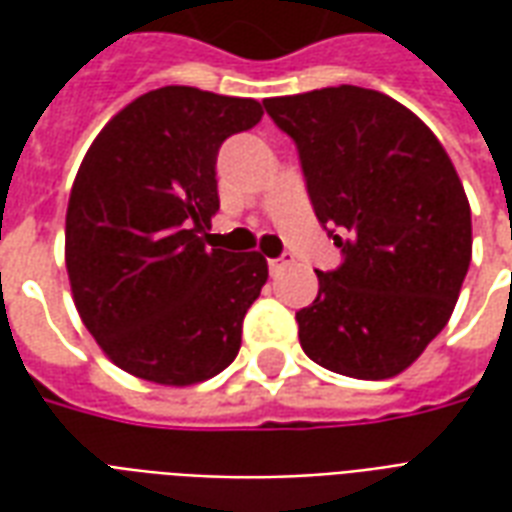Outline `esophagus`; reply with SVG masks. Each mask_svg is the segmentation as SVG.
Here are the masks:
<instances>
[{"instance_id": "34e87169", "label": "esophagus", "mask_w": 512, "mask_h": 512, "mask_svg": "<svg viewBox=\"0 0 512 512\" xmlns=\"http://www.w3.org/2000/svg\"><path fill=\"white\" fill-rule=\"evenodd\" d=\"M288 266H293V255L271 257V260H268V271H271V274H279L282 268H288Z\"/></svg>"}]
</instances>
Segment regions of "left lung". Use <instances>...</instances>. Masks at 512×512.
I'll return each instance as SVG.
<instances>
[{
  "label": "left lung",
  "mask_w": 512,
  "mask_h": 512,
  "mask_svg": "<svg viewBox=\"0 0 512 512\" xmlns=\"http://www.w3.org/2000/svg\"><path fill=\"white\" fill-rule=\"evenodd\" d=\"M299 147L318 222L343 263L296 312L304 354L332 373L392 378L447 326L472 260V211L436 134L376 90L266 98Z\"/></svg>",
  "instance_id": "1"
}]
</instances>
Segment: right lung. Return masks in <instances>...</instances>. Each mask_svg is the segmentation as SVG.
I'll return each instance as SVG.
<instances>
[{
	"mask_svg": "<svg viewBox=\"0 0 512 512\" xmlns=\"http://www.w3.org/2000/svg\"><path fill=\"white\" fill-rule=\"evenodd\" d=\"M260 117L252 98L150 90L106 123L76 172L65 216L73 301L131 376L200 384L238 356L268 263L213 249L205 230L219 211V147Z\"/></svg>",
	"mask_w": 512,
	"mask_h": 512,
	"instance_id": "add662e5",
	"label": "right lung"
}]
</instances>
